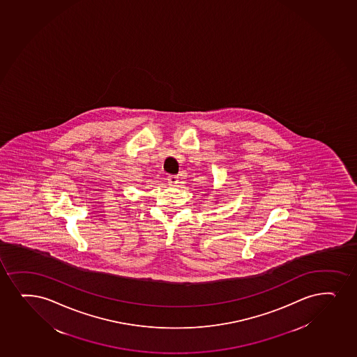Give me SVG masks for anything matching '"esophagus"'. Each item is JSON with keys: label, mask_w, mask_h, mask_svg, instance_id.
<instances>
[{"label": "esophagus", "mask_w": 357, "mask_h": 357, "mask_svg": "<svg viewBox=\"0 0 357 357\" xmlns=\"http://www.w3.org/2000/svg\"><path fill=\"white\" fill-rule=\"evenodd\" d=\"M167 183H168V185H171V186H176V185L179 184V176H167Z\"/></svg>", "instance_id": "esophagus-1"}]
</instances>
